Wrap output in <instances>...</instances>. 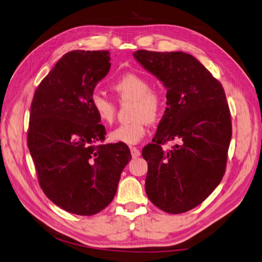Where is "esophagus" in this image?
Listing matches in <instances>:
<instances>
[{"label":"esophagus","mask_w":262,"mask_h":262,"mask_svg":"<svg viewBox=\"0 0 262 262\" xmlns=\"http://www.w3.org/2000/svg\"><path fill=\"white\" fill-rule=\"evenodd\" d=\"M130 152H131V155H132L133 158H137V157H139L141 155L140 149L138 147H136V146H131L130 147Z\"/></svg>","instance_id":"34e87169"}]
</instances>
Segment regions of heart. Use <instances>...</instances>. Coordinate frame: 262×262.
Returning a JSON list of instances; mask_svg holds the SVG:
<instances>
[{
	"mask_svg": "<svg viewBox=\"0 0 262 262\" xmlns=\"http://www.w3.org/2000/svg\"><path fill=\"white\" fill-rule=\"evenodd\" d=\"M150 87L148 80L137 73H125L112 84L119 100L133 101L131 115L133 120L110 131V140L128 145L137 144L145 136L147 122L154 123L160 120L164 113L165 99L160 92L150 90ZM91 104L100 122L105 124L114 122L117 105L113 99L95 92L91 96Z\"/></svg>",
	"mask_w": 262,
	"mask_h": 262,
	"instance_id": "1",
	"label": "heart"
}]
</instances>
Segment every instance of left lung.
<instances>
[{
    "instance_id": "1",
    "label": "left lung",
    "mask_w": 262,
    "mask_h": 262,
    "mask_svg": "<svg viewBox=\"0 0 262 262\" xmlns=\"http://www.w3.org/2000/svg\"><path fill=\"white\" fill-rule=\"evenodd\" d=\"M167 89L157 132L142 149L147 162L145 191L164 212L184 213L213 192L226 170L232 139L223 86L191 54L138 50L133 53ZM175 140L164 151L162 145Z\"/></svg>"
}]
</instances>
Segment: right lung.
I'll list each match as a JSON object with an SVG mask.
<instances>
[{
	"instance_id": "add662e5",
	"label": "right lung",
	"mask_w": 262,
	"mask_h": 262,
	"mask_svg": "<svg viewBox=\"0 0 262 262\" xmlns=\"http://www.w3.org/2000/svg\"><path fill=\"white\" fill-rule=\"evenodd\" d=\"M110 52L74 50L58 61L35 92L27 145L39 186L54 204L94 215L113 201L131 160L126 144H99L106 129L91 96L110 69Z\"/></svg>"
}]
</instances>
